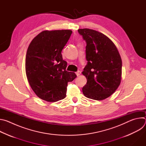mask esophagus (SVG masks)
Returning <instances> with one entry per match:
<instances>
[{
  "label": "esophagus",
  "mask_w": 146,
  "mask_h": 146,
  "mask_svg": "<svg viewBox=\"0 0 146 146\" xmlns=\"http://www.w3.org/2000/svg\"><path fill=\"white\" fill-rule=\"evenodd\" d=\"M76 75L77 76H80V74H81V72L80 71H77V72H76Z\"/></svg>",
  "instance_id": "esophagus-1"
}]
</instances>
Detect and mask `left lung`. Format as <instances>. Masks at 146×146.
<instances>
[{"instance_id":"left-lung-1","label":"left lung","mask_w":146,"mask_h":146,"mask_svg":"<svg viewBox=\"0 0 146 146\" xmlns=\"http://www.w3.org/2000/svg\"><path fill=\"white\" fill-rule=\"evenodd\" d=\"M86 41L87 64L82 72L87 80L82 92L88 98L100 100L111 95L120 84L122 60L113 41L104 34L90 29H80Z\"/></svg>"}]
</instances>
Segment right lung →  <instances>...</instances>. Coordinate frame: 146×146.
Wrapping results in <instances>:
<instances>
[{
  "mask_svg": "<svg viewBox=\"0 0 146 146\" xmlns=\"http://www.w3.org/2000/svg\"><path fill=\"white\" fill-rule=\"evenodd\" d=\"M70 30L45 31L30 43L25 59V70L29 84L40 99L56 102L66 96L68 82L77 76L66 71L67 62L62 51L68 41Z\"/></svg>",
  "mask_w": 146,
  "mask_h": 146,
  "instance_id": "right-lung-1",
  "label": "right lung"
}]
</instances>
